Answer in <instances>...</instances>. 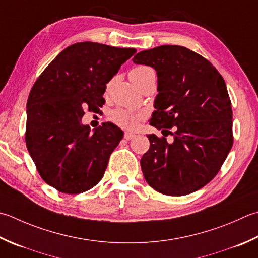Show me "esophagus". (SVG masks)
<instances>
[{"label": "esophagus", "mask_w": 258, "mask_h": 258, "mask_svg": "<svg viewBox=\"0 0 258 258\" xmlns=\"http://www.w3.org/2000/svg\"><path fill=\"white\" fill-rule=\"evenodd\" d=\"M134 138H135V134H133V133H130V132H125V133H124V139H125V140L130 141V140H132V139H134Z\"/></svg>", "instance_id": "obj_1"}]
</instances>
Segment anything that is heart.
Returning a JSON list of instances; mask_svg holds the SVG:
<instances>
[{
  "mask_svg": "<svg viewBox=\"0 0 258 258\" xmlns=\"http://www.w3.org/2000/svg\"><path fill=\"white\" fill-rule=\"evenodd\" d=\"M149 76H155L154 70L148 66H138L130 73V77L135 85H140ZM146 117L143 110H133L126 108H116L108 114V119L113 124L125 130H135Z\"/></svg>",
  "mask_w": 258,
  "mask_h": 258,
  "instance_id": "heart-1",
  "label": "heart"
}]
</instances>
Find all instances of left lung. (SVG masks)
Listing matches in <instances>:
<instances>
[{
  "mask_svg": "<svg viewBox=\"0 0 258 258\" xmlns=\"http://www.w3.org/2000/svg\"><path fill=\"white\" fill-rule=\"evenodd\" d=\"M158 74L159 94L150 124L174 142L148 135L141 168L160 194L184 196L209 183L233 146V110L225 80L203 55L181 45H160L134 55ZM173 131H171L170 128Z\"/></svg>",
  "mask_w": 258,
  "mask_h": 258,
  "instance_id": "1",
  "label": "left lung"
}]
</instances>
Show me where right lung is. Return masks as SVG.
Here are the masks:
<instances>
[{
  "mask_svg": "<svg viewBox=\"0 0 258 258\" xmlns=\"http://www.w3.org/2000/svg\"><path fill=\"white\" fill-rule=\"evenodd\" d=\"M133 48L78 42L62 50L35 80L27 103L25 144L40 176L60 192L82 194L102 180L123 138L112 123L90 132L85 109L103 107L106 84Z\"/></svg>",
  "mask_w": 258,
  "mask_h": 258,
  "instance_id": "right-lung-1",
  "label": "right lung"
}]
</instances>
